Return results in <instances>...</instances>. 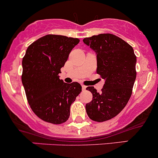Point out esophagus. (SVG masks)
<instances>
[{"instance_id": "1", "label": "esophagus", "mask_w": 158, "mask_h": 158, "mask_svg": "<svg viewBox=\"0 0 158 158\" xmlns=\"http://www.w3.org/2000/svg\"><path fill=\"white\" fill-rule=\"evenodd\" d=\"M81 87H82V90H83V91H85V90L86 89V86H85V85H82Z\"/></svg>"}]
</instances>
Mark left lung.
I'll return each mask as SVG.
<instances>
[{
	"mask_svg": "<svg viewBox=\"0 0 158 158\" xmlns=\"http://www.w3.org/2000/svg\"><path fill=\"white\" fill-rule=\"evenodd\" d=\"M83 42L97 55V73L105 81L101 93L92 86L87 88L93 95L85 106L87 114L94 121H107L130 100L136 77V57L131 46L112 34L93 35Z\"/></svg>",
	"mask_w": 158,
	"mask_h": 158,
	"instance_id": "left-lung-1",
	"label": "left lung"
}]
</instances>
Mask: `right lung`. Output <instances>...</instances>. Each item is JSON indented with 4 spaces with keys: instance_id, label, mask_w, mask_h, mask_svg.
<instances>
[{
    "instance_id": "add662e5",
    "label": "right lung",
    "mask_w": 158,
    "mask_h": 158,
    "mask_svg": "<svg viewBox=\"0 0 158 158\" xmlns=\"http://www.w3.org/2000/svg\"><path fill=\"white\" fill-rule=\"evenodd\" d=\"M78 39L47 35L31 43L22 59V81L33 112L43 121L61 124L70 116V106L81 91L77 82L64 83L60 69Z\"/></svg>"
}]
</instances>
